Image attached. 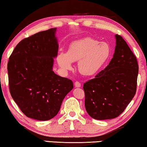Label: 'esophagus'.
I'll return each mask as SVG.
<instances>
[{"mask_svg":"<svg viewBox=\"0 0 147 147\" xmlns=\"http://www.w3.org/2000/svg\"><path fill=\"white\" fill-rule=\"evenodd\" d=\"M81 86V84L80 83L78 82V81H76L75 82H74V86L76 87V88H79Z\"/></svg>","mask_w":147,"mask_h":147,"instance_id":"obj_1","label":"esophagus"}]
</instances>
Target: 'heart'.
<instances>
[{
  "label": "heart",
  "instance_id": "obj_1",
  "mask_svg": "<svg viewBox=\"0 0 147 147\" xmlns=\"http://www.w3.org/2000/svg\"><path fill=\"white\" fill-rule=\"evenodd\" d=\"M112 50L107 42H100L91 38L73 41L67 53L61 51L57 61L63 71L72 69V63L78 61V69L81 74L94 75L101 70L110 59Z\"/></svg>",
  "mask_w": 147,
  "mask_h": 147
}]
</instances>
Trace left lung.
Returning <instances> with one entry per match:
<instances>
[{
    "label": "left lung",
    "mask_w": 147,
    "mask_h": 147,
    "mask_svg": "<svg viewBox=\"0 0 147 147\" xmlns=\"http://www.w3.org/2000/svg\"><path fill=\"white\" fill-rule=\"evenodd\" d=\"M115 38V53L109 65L83 85L85 108L95 119L118 117L136 93L137 58L121 36L116 34Z\"/></svg>",
    "instance_id": "left-lung-1"
}]
</instances>
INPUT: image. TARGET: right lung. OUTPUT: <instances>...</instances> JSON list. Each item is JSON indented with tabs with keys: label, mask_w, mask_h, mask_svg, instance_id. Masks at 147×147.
Wrapping results in <instances>:
<instances>
[{
	"label": "right lung",
	"mask_w": 147,
	"mask_h": 147,
	"mask_svg": "<svg viewBox=\"0 0 147 147\" xmlns=\"http://www.w3.org/2000/svg\"><path fill=\"white\" fill-rule=\"evenodd\" d=\"M56 28L24 38L13 50L8 63L9 90L28 117L47 121L57 114L73 81L53 71L57 55Z\"/></svg>",
	"instance_id": "obj_1"
}]
</instances>
